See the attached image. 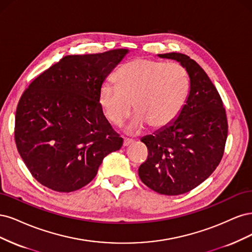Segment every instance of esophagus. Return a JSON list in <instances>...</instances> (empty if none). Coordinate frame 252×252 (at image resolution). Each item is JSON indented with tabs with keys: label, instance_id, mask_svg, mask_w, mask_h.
Returning a JSON list of instances; mask_svg holds the SVG:
<instances>
[{
	"label": "esophagus",
	"instance_id": "34e87169",
	"mask_svg": "<svg viewBox=\"0 0 252 252\" xmlns=\"http://www.w3.org/2000/svg\"><path fill=\"white\" fill-rule=\"evenodd\" d=\"M134 142V140L133 139H129V138H125V140H124V145L125 147H128L129 144H132Z\"/></svg>",
	"mask_w": 252,
	"mask_h": 252
}]
</instances>
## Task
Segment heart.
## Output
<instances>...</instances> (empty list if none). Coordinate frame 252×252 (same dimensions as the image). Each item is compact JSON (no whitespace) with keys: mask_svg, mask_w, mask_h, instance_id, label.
Here are the masks:
<instances>
[{"mask_svg":"<svg viewBox=\"0 0 252 252\" xmlns=\"http://www.w3.org/2000/svg\"><path fill=\"white\" fill-rule=\"evenodd\" d=\"M116 78L118 86L101 85L99 103L105 117L116 126L131 115L134 103L138 114L127 126L132 134L148 125L160 128L172 124L183 110L190 89L188 71L177 63L136 59L124 64Z\"/></svg>","mask_w":252,"mask_h":252,"instance_id":"obj_1","label":"heart"}]
</instances>
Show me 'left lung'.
<instances>
[{
	"label": "left lung",
	"mask_w": 252,
	"mask_h": 252,
	"mask_svg": "<svg viewBox=\"0 0 252 252\" xmlns=\"http://www.w3.org/2000/svg\"><path fill=\"white\" fill-rule=\"evenodd\" d=\"M158 56L183 66L190 89L179 116L141 139L149 156L138 175L151 189L177 196L197 188L214 173L224 154L228 125L220 95L196 62L176 52Z\"/></svg>",
	"instance_id": "left-lung-1"
}]
</instances>
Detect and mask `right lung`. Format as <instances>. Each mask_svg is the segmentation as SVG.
Segmentation results:
<instances>
[{
  "mask_svg": "<svg viewBox=\"0 0 252 252\" xmlns=\"http://www.w3.org/2000/svg\"><path fill=\"white\" fill-rule=\"evenodd\" d=\"M127 49L67 55L23 93L14 138L35 180L60 192L90 183L103 158L123 147L99 103V89Z\"/></svg>",
  "mask_w": 252,
  "mask_h": 252,
  "instance_id": "right-lung-1",
  "label": "right lung"
}]
</instances>
